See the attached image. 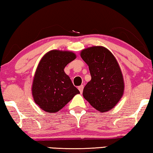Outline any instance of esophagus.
<instances>
[{
    "label": "esophagus",
    "instance_id": "esophagus-1",
    "mask_svg": "<svg viewBox=\"0 0 153 153\" xmlns=\"http://www.w3.org/2000/svg\"><path fill=\"white\" fill-rule=\"evenodd\" d=\"M83 88H84V86L83 85H80L79 88H78V89H79V90L80 91V92L81 93H82L83 92Z\"/></svg>",
    "mask_w": 153,
    "mask_h": 153
}]
</instances>
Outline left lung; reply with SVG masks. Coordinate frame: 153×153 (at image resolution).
I'll return each instance as SVG.
<instances>
[{"mask_svg":"<svg viewBox=\"0 0 153 153\" xmlns=\"http://www.w3.org/2000/svg\"><path fill=\"white\" fill-rule=\"evenodd\" d=\"M91 79L83 89L85 99L100 112L111 110L123 97L124 82L114 55L105 47L91 46L81 51Z\"/></svg>","mask_w":153,"mask_h":153,"instance_id":"8db88e82","label":"left lung"}]
</instances>
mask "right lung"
I'll use <instances>...</instances> for the list:
<instances>
[{"instance_id":"obj_1","label":"right lung","mask_w":153,"mask_h":153,"mask_svg":"<svg viewBox=\"0 0 153 153\" xmlns=\"http://www.w3.org/2000/svg\"><path fill=\"white\" fill-rule=\"evenodd\" d=\"M76 57L71 51L52 50L39 61L31 90L35 102L43 111L57 113L80 94L64 72L65 67Z\"/></svg>"}]
</instances>
